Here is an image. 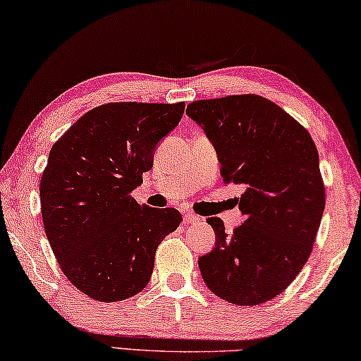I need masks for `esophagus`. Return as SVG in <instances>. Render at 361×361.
Masks as SVG:
<instances>
[{
  "label": "esophagus",
  "mask_w": 361,
  "mask_h": 361,
  "mask_svg": "<svg viewBox=\"0 0 361 361\" xmlns=\"http://www.w3.org/2000/svg\"><path fill=\"white\" fill-rule=\"evenodd\" d=\"M200 221H202V218L197 216L195 213H185L184 214V223L185 224H198Z\"/></svg>",
  "instance_id": "1"
}]
</instances>
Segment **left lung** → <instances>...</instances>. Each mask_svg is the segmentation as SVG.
Wrapping results in <instances>:
<instances>
[{
	"label": "left lung",
	"instance_id": "obj_1",
	"mask_svg": "<svg viewBox=\"0 0 361 361\" xmlns=\"http://www.w3.org/2000/svg\"><path fill=\"white\" fill-rule=\"evenodd\" d=\"M185 113L214 145L223 179L243 187L240 226L226 232L208 218L216 243L198 258L200 273L223 300L268 302L312 253L326 203L318 149L307 129L258 95L198 99Z\"/></svg>",
	"mask_w": 361,
	"mask_h": 361
}]
</instances>
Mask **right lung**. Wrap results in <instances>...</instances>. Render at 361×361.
I'll list each match as a JSON object with an SVG mask.
<instances>
[{
    "label": "right lung",
    "mask_w": 361,
    "mask_h": 361,
    "mask_svg": "<svg viewBox=\"0 0 361 361\" xmlns=\"http://www.w3.org/2000/svg\"><path fill=\"white\" fill-rule=\"evenodd\" d=\"M184 109V102L102 104L49 152L40 182L45 234L64 276L93 300L145 289L158 245L180 224L177 209L140 207L130 193Z\"/></svg>",
    "instance_id": "1"
}]
</instances>
